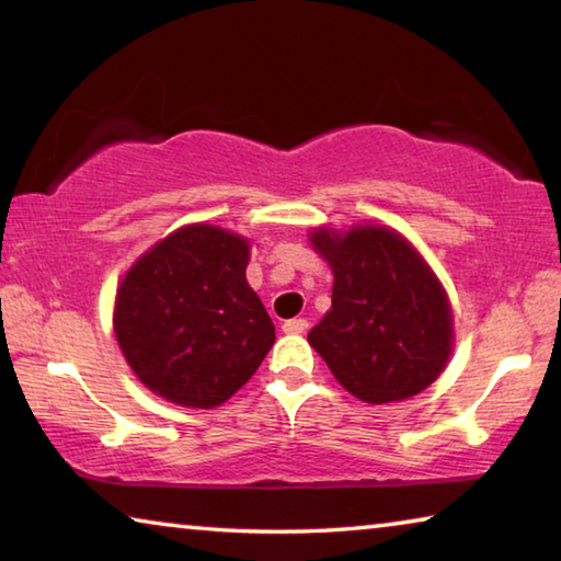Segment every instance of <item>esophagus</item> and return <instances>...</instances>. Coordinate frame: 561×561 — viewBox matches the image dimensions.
<instances>
[{
    "instance_id": "obj_1",
    "label": "esophagus",
    "mask_w": 561,
    "mask_h": 561,
    "mask_svg": "<svg viewBox=\"0 0 561 561\" xmlns=\"http://www.w3.org/2000/svg\"><path fill=\"white\" fill-rule=\"evenodd\" d=\"M307 329H309V321L301 319V317L289 319V321H284V324H282L284 334H304V331H307Z\"/></svg>"
}]
</instances>
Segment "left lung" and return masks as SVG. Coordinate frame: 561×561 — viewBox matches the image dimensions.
<instances>
[{
    "label": "left lung",
    "mask_w": 561,
    "mask_h": 561,
    "mask_svg": "<svg viewBox=\"0 0 561 561\" xmlns=\"http://www.w3.org/2000/svg\"><path fill=\"white\" fill-rule=\"evenodd\" d=\"M309 242L334 272L309 344L336 381L371 405L425 391L453 354V311L421 252L386 225L317 227Z\"/></svg>",
    "instance_id": "1"
}]
</instances>
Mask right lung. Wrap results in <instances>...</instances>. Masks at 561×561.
Listing matches in <instances>:
<instances>
[{
    "mask_svg": "<svg viewBox=\"0 0 561 561\" xmlns=\"http://www.w3.org/2000/svg\"><path fill=\"white\" fill-rule=\"evenodd\" d=\"M250 240L185 225L121 279L113 331L138 381L183 408H215L250 381L274 324L247 284Z\"/></svg>",
    "mask_w": 561,
    "mask_h": 561,
    "instance_id": "obj_1",
    "label": "right lung"
}]
</instances>
